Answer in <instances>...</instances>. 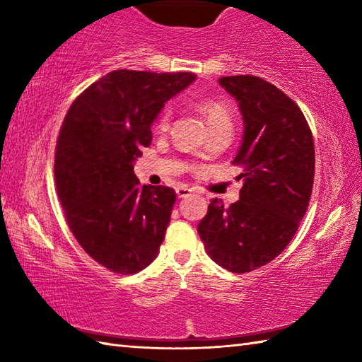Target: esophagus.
Returning <instances> with one entry per match:
<instances>
[{
	"mask_svg": "<svg viewBox=\"0 0 362 362\" xmlns=\"http://www.w3.org/2000/svg\"><path fill=\"white\" fill-rule=\"evenodd\" d=\"M189 193H192V189H189L188 187H179V188H177V196H179V198H187Z\"/></svg>",
	"mask_w": 362,
	"mask_h": 362,
	"instance_id": "34e87169",
	"label": "esophagus"
}]
</instances>
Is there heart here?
Segmentation results:
<instances>
[{
  "instance_id": "b5f03b06",
  "label": "heart",
  "mask_w": 362,
  "mask_h": 362,
  "mask_svg": "<svg viewBox=\"0 0 362 362\" xmlns=\"http://www.w3.org/2000/svg\"><path fill=\"white\" fill-rule=\"evenodd\" d=\"M201 112L204 115L206 124L207 127H214V126H220V124H230L231 126V118L230 113L223 103L216 102V100H206L199 105ZM170 121V108H164L161 115L158 116L156 121V131H166Z\"/></svg>"
}]
</instances>
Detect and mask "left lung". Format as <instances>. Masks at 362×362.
I'll return each instance as SVG.
<instances>
[{
  "label": "left lung",
  "instance_id": "1",
  "mask_svg": "<svg viewBox=\"0 0 362 362\" xmlns=\"http://www.w3.org/2000/svg\"><path fill=\"white\" fill-rule=\"evenodd\" d=\"M238 102L243 139L233 166L241 168L240 199L211 201L198 225L207 255L233 273L267 265L296 235L315 177L313 136L296 102L259 76H223Z\"/></svg>",
  "mask_w": 362,
  "mask_h": 362
}]
</instances>
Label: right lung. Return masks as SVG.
Wrapping results in <instances>:
<instances>
[{
  "label": "right lung",
  "instance_id": "right-lung-1",
  "mask_svg": "<svg viewBox=\"0 0 362 362\" xmlns=\"http://www.w3.org/2000/svg\"><path fill=\"white\" fill-rule=\"evenodd\" d=\"M194 73L115 70L71 103L56 150L57 194L81 247L118 274L142 272L159 254L175 204L169 187H140L134 164L151 124Z\"/></svg>",
  "mask_w": 362,
  "mask_h": 362
}]
</instances>
